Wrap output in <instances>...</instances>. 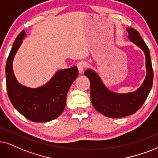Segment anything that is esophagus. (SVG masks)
<instances>
[{
	"mask_svg": "<svg viewBox=\"0 0 158 158\" xmlns=\"http://www.w3.org/2000/svg\"><path fill=\"white\" fill-rule=\"evenodd\" d=\"M85 67H86V63H85V62L81 61L77 63V69L79 73H81L83 72L84 69H85Z\"/></svg>",
	"mask_w": 158,
	"mask_h": 158,
	"instance_id": "34e87169",
	"label": "esophagus"
}]
</instances>
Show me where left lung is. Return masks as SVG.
Here are the masks:
<instances>
[{
    "label": "left lung",
    "mask_w": 158,
    "mask_h": 158,
    "mask_svg": "<svg viewBox=\"0 0 158 158\" xmlns=\"http://www.w3.org/2000/svg\"><path fill=\"white\" fill-rule=\"evenodd\" d=\"M126 30L130 41L142 49L145 55L147 76L141 87L132 93H116L106 87L96 72L91 69L85 71V75L90 82V98L94 108L110 118H120L136 112L144 103L152 87L153 70L148 47L137 31L132 27H127Z\"/></svg>",
    "instance_id": "left-lung-1"
}]
</instances>
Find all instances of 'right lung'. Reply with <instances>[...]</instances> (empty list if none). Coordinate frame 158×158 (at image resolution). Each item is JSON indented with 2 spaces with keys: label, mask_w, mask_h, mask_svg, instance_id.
Returning a JSON list of instances; mask_svg holds the SVG:
<instances>
[{
  "label": "right lung",
  "mask_w": 158,
  "mask_h": 158,
  "mask_svg": "<svg viewBox=\"0 0 158 158\" xmlns=\"http://www.w3.org/2000/svg\"><path fill=\"white\" fill-rule=\"evenodd\" d=\"M25 35L24 31L18 35L8 57L6 65L8 95L14 107L29 120L47 123L58 117L64 110L67 93L79 72L76 66L59 70L47 84L37 88L21 85L14 74L12 63Z\"/></svg>",
  "instance_id": "add662e5"
}]
</instances>
